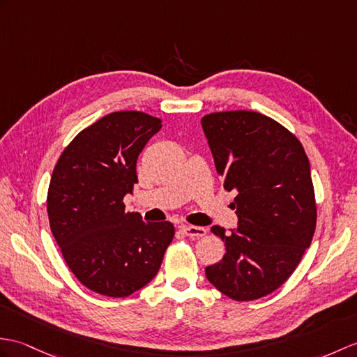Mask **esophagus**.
I'll list each match as a JSON object with an SVG mask.
<instances>
[{
    "label": "esophagus",
    "instance_id": "obj_1",
    "mask_svg": "<svg viewBox=\"0 0 357 357\" xmlns=\"http://www.w3.org/2000/svg\"><path fill=\"white\" fill-rule=\"evenodd\" d=\"M181 231L187 237H192V238H199V237H204L206 234V229L205 228H202V227H193V225H182Z\"/></svg>",
    "mask_w": 357,
    "mask_h": 357
}]
</instances>
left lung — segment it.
Returning <instances> with one entry per match:
<instances>
[{"label": "left lung", "instance_id": "left-lung-1", "mask_svg": "<svg viewBox=\"0 0 357 357\" xmlns=\"http://www.w3.org/2000/svg\"><path fill=\"white\" fill-rule=\"evenodd\" d=\"M227 192L237 196V231L213 234L225 243L206 278L234 301L275 292L300 264L317 228L309 158L283 124L254 111L213 112L201 120Z\"/></svg>", "mask_w": 357, "mask_h": 357}]
</instances>
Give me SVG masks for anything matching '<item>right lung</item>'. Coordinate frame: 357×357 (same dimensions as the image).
Segmentation results:
<instances>
[{
	"label": "right lung",
	"mask_w": 357,
	"mask_h": 357,
	"mask_svg": "<svg viewBox=\"0 0 357 357\" xmlns=\"http://www.w3.org/2000/svg\"><path fill=\"white\" fill-rule=\"evenodd\" d=\"M160 129L146 112L107 114L80 130L54 165L50 229L71 272L96 294L124 298L143 289L175 236L170 222H143L123 202L138 182V155Z\"/></svg>",
	"instance_id": "obj_1"
}]
</instances>
